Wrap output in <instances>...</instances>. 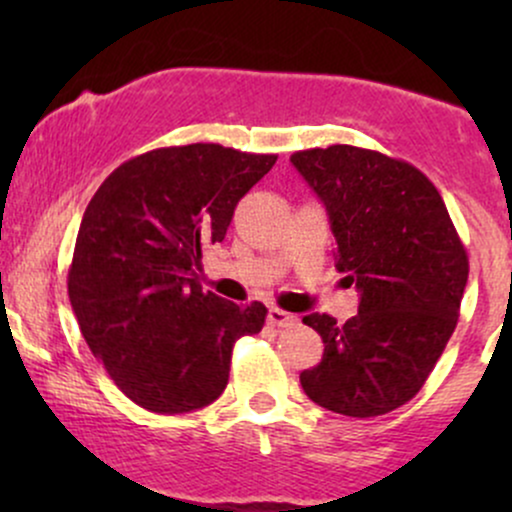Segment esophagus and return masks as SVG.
Wrapping results in <instances>:
<instances>
[{"label": "esophagus", "instance_id": "34e87169", "mask_svg": "<svg viewBox=\"0 0 512 512\" xmlns=\"http://www.w3.org/2000/svg\"><path fill=\"white\" fill-rule=\"evenodd\" d=\"M267 322L272 327H293L298 322V317L291 315V313H286V310H281V308H269Z\"/></svg>", "mask_w": 512, "mask_h": 512}]
</instances>
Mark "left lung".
<instances>
[{"label": "left lung", "mask_w": 512, "mask_h": 512, "mask_svg": "<svg viewBox=\"0 0 512 512\" xmlns=\"http://www.w3.org/2000/svg\"><path fill=\"white\" fill-rule=\"evenodd\" d=\"M291 163L325 204L337 269L361 296L344 325L327 313L303 317L325 354L301 385L334 414H387L424 387L455 332L467 250L443 197L411 163L349 144L296 151Z\"/></svg>", "instance_id": "1"}]
</instances>
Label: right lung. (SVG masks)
<instances>
[{
    "label": "right lung",
    "instance_id": "obj_1",
    "mask_svg": "<svg viewBox=\"0 0 512 512\" xmlns=\"http://www.w3.org/2000/svg\"><path fill=\"white\" fill-rule=\"evenodd\" d=\"M274 163L221 144L168 146L129 158L88 202L69 301L88 349L139 407H207L226 390L233 344L262 330V303L204 293L195 274Z\"/></svg>",
    "mask_w": 512,
    "mask_h": 512
}]
</instances>
